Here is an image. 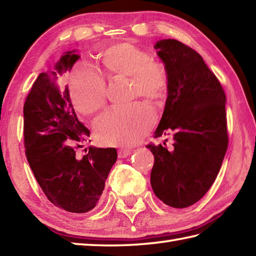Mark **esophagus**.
I'll return each instance as SVG.
<instances>
[{"instance_id": "esophagus-1", "label": "esophagus", "mask_w": 256, "mask_h": 256, "mask_svg": "<svg viewBox=\"0 0 256 256\" xmlns=\"http://www.w3.org/2000/svg\"><path fill=\"white\" fill-rule=\"evenodd\" d=\"M131 154V148H120L118 150V156L120 158H124L128 156V155Z\"/></svg>"}]
</instances>
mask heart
I'll list each match as a JSON object with an SVG mask.
<instances>
[{"instance_id": "heart-1", "label": "heart", "mask_w": 256, "mask_h": 256, "mask_svg": "<svg viewBox=\"0 0 256 256\" xmlns=\"http://www.w3.org/2000/svg\"><path fill=\"white\" fill-rule=\"evenodd\" d=\"M103 71L110 78H130L132 98H143L152 104H161L170 86L168 71L164 63L133 43L113 44L100 56ZM68 88L73 105L80 113L93 115L106 104V82L101 74L82 65L68 75ZM155 116L146 104L135 102L124 108L104 112L94 128L104 144L130 146L142 140L152 128Z\"/></svg>"}]
</instances>
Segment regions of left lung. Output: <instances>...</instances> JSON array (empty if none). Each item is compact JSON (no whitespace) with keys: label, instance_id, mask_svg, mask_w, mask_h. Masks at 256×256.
Instances as JSON below:
<instances>
[{"label":"left lung","instance_id":"1","mask_svg":"<svg viewBox=\"0 0 256 256\" xmlns=\"http://www.w3.org/2000/svg\"><path fill=\"white\" fill-rule=\"evenodd\" d=\"M170 76L163 116L154 138L173 133V148L150 143L151 185L168 206L201 200L221 168L228 145L224 90L196 51L176 40L155 44ZM165 145V143H164Z\"/></svg>","mask_w":256,"mask_h":256}]
</instances>
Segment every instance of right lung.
Wrapping results in <instances>:
<instances>
[{"label": "right lung", "mask_w": 256, "mask_h": 256, "mask_svg": "<svg viewBox=\"0 0 256 256\" xmlns=\"http://www.w3.org/2000/svg\"><path fill=\"white\" fill-rule=\"evenodd\" d=\"M73 52L65 53L54 71L40 73L33 83L23 106L24 146L48 201L68 212L86 213L96 206L118 153L113 148L92 146L82 158L76 153L91 133L78 120L68 88L58 85L80 58Z\"/></svg>", "instance_id": "obj_1"}]
</instances>
